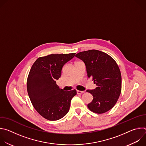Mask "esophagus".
Instances as JSON below:
<instances>
[{
	"mask_svg": "<svg viewBox=\"0 0 146 146\" xmlns=\"http://www.w3.org/2000/svg\"><path fill=\"white\" fill-rule=\"evenodd\" d=\"M85 91H79V90H77V94H83L84 93Z\"/></svg>",
	"mask_w": 146,
	"mask_h": 146,
	"instance_id": "obj_1",
	"label": "esophagus"
}]
</instances>
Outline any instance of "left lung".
Wrapping results in <instances>:
<instances>
[{"mask_svg":"<svg viewBox=\"0 0 146 146\" xmlns=\"http://www.w3.org/2000/svg\"><path fill=\"white\" fill-rule=\"evenodd\" d=\"M76 56L84 62L88 77L96 85L95 89L87 90L93 96L88 109L97 114L108 111L114 106L121 92V74L116 62L96 50L80 52Z\"/></svg>","mask_w":146,"mask_h":146,"instance_id":"obj_1","label":"left lung"}]
</instances>
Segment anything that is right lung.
Returning a JSON list of instances; mask_svg holds the SVG:
<instances>
[{"label":"right lung","mask_w":146,"mask_h":146,"mask_svg":"<svg viewBox=\"0 0 146 146\" xmlns=\"http://www.w3.org/2000/svg\"><path fill=\"white\" fill-rule=\"evenodd\" d=\"M76 53L40 57L33 64L27 79V91L35 110L44 118L58 120L69 111L76 90L64 91L56 85L64 65Z\"/></svg>","instance_id":"1"}]
</instances>
